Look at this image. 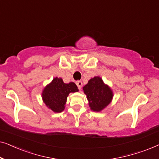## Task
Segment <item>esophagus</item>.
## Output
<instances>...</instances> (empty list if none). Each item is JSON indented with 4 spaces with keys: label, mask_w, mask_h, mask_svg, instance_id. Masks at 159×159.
Listing matches in <instances>:
<instances>
[{
    "label": "esophagus",
    "mask_w": 159,
    "mask_h": 159,
    "mask_svg": "<svg viewBox=\"0 0 159 159\" xmlns=\"http://www.w3.org/2000/svg\"><path fill=\"white\" fill-rule=\"evenodd\" d=\"M76 84L77 85L78 88H79V90H80V89H81V88H82V82L81 81H77V82H76Z\"/></svg>",
    "instance_id": "obj_1"
}]
</instances>
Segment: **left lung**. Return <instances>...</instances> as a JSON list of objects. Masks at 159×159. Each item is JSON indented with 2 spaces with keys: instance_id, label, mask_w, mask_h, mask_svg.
Returning <instances> with one entry per match:
<instances>
[{
  "instance_id": "1",
  "label": "left lung",
  "mask_w": 159,
  "mask_h": 159,
  "mask_svg": "<svg viewBox=\"0 0 159 159\" xmlns=\"http://www.w3.org/2000/svg\"><path fill=\"white\" fill-rule=\"evenodd\" d=\"M82 89L93 111H101L109 105L114 97L111 89L99 76L91 78Z\"/></svg>"
}]
</instances>
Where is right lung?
<instances>
[{
	"mask_svg": "<svg viewBox=\"0 0 159 159\" xmlns=\"http://www.w3.org/2000/svg\"><path fill=\"white\" fill-rule=\"evenodd\" d=\"M78 91L79 90L75 82L66 84L61 78L55 77L43 89V101L49 109L55 113H60L64 110L69 93Z\"/></svg>",
	"mask_w": 159,
	"mask_h": 159,
	"instance_id": "right-lung-1",
	"label": "right lung"
}]
</instances>
